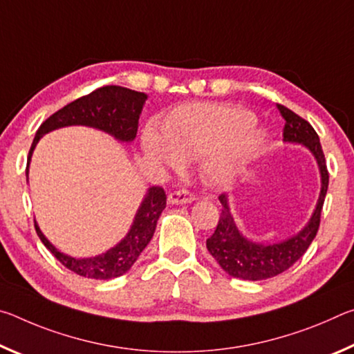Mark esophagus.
I'll list each match as a JSON object with an SVG mask.
<instances>
[{
	"instance_id": "1",
	"label": "esophagus",
	"mask_w": 354,
	"mask_h": 354,
	"mask_svg": "<svg viewBox=\"0 0 354 354\" xmlns=\"http://www.w3.org/2000/svg\"><path fill=\"white\" fill-rule=\"evenodd\" d=\"M195 201V196L190 194L187 190H176V192H171L167 196V203L171 206H176V205H187V203Z\"/></svg>"
}]
</instances>
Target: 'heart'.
Instances as JSON below:
<instances>
[{"label":"heart","instance_id":"heart-1","mask_svg":"<svg viewBox=\"0 0 354 354\" xmlns=\"http://www.w3.org/2000/svg\"><path fill=\"white\" fill-rule=\"evenodd\" d=\"M254 123V113L241 106L184 104L162 118V136L153 128L145 129L143 149L149 159L169 169H179L183 159L206 156V178L215 184H227L266 147V133Z\"/></svg>","mask_w":354,"mask_h":354}]
</instances>
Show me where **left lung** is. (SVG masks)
I'll use <instances>...</instances> for the list:
<instances>
[{"label":"left lung","instance_id":"8db88e82","mask_svg":"<svg viewBox=\"0 0 354 354\" xmlns=\"http://www.w3.org/2000/svg\"><path fill=\"white\" fill-rule=\"evenodd\" d=\"M278 109L286 120L283 140L286 143L304 147L315 159L317 169L320 173L319 198H317L308 223L297 234L286 237L284 241L279 242H256L245 236L236 223L234 215L231 212L230 196L226 194L220 195L221 214L218 225L214 234L206 241V247L218 266L232 278L261 281L286 272L306 253L319 231L320 214L329 181L320 139L306 120L298 117L295 112L281 104H278Z\"/></svg>","mask_w":354,"mask_h":354}]
</instances>
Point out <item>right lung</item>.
I'll use <instances>...</instances> for the list:
<instances>
[{"instance_id":"1","label":"right lung","mask_w":354,"mask_h":354,"mask_svg":"<svg viewBox=\"0 0 354 354\" xmlns=\"http://www.w3.org/2000/svg\"><path fill=\"white\" fill-rule=\"evenodd\" d=\"M147 100L148 95L143 92H136L120 86H107L53 113L35 133L28 154L26 181L29 183V164H31L32 153L45 134L67 127H87L103 131L117 142L131 143L136 139L139 118ZM165 200L167 196L162 187L159 185L148 187L127 234L112 248L97 256L75 257L62 253L48 241L35 220L34 226L41 243L68 270L92 279H112L127 273L151 241L158 220L165 209Z\"/></svg>"}]
</instances>
